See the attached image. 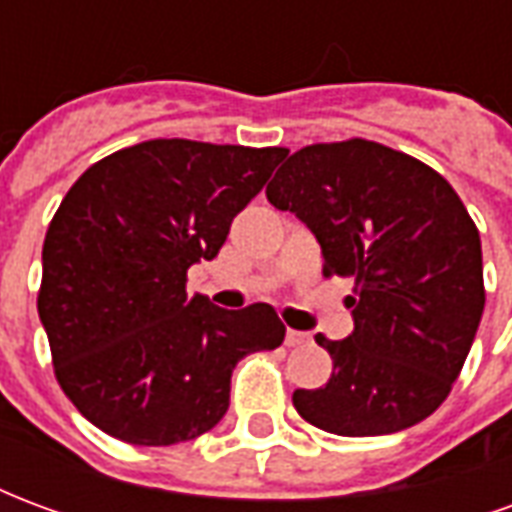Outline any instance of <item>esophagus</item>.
Returning a JSON list of instances; mask_svg holds the SVG:
<instances>
[{
    "mask_svg": "<svg viewBox=\"0 0 512 512\" xmlns=\"http://www.w3.org/2000/svg\"><path fill=\"white\" fill-rule=\"evenodd\" d=\"M310 343V334L304 332H296V329H288V334H285V345L288 348H299V345Z\"/></svg>",
    "mask_w": 512,
    "mask_h": 512,
    "instance_id": "esophagus-1",
    "label": "esophagus"
}]
</instances>
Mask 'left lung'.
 <instances>
[{
  "instance_id": "obj_1",
  "label": "left lung",
  "mask_w": 512,
  "mask_h": 512,
  "mask_svg": "<svg viewBox=\"0 0 512 512\" xmlns=\"http://www.w3.org/2000/svg\"><path fill=\"white\" fill-rule=\"evenodd\" d=\"M268 202L310 227L323 277H351L354 334L315 343L334 370L293 406L337 436L411 428L450 395L485 307L480 233L461 197L419 158L370 139L296 150Z\"/></svg>"
}]
</instances>
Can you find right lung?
Wrapping results in <instances>:
<instances>
[{
	"label": "right lung",
	"instance_id": "obj_1",
	"mask_svg": "<svg viewBox=\"0 0 512 512\" xmlns=\"http://www.w3.org/2000/svg\"><path fill=\"white\" fill-rule=\"evenodd\" d=\"M285 153L150 139L95 161L65 194L38 312L57 384L95 428L139 447L197 439L230 406L238 359L282 345L274 307L219 310L186 293V271L219 255Z\"/></svg>",
	"mask_w": 512,
	"mask_h": 512
}]
</instances>
